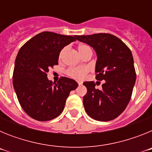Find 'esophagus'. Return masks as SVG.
Returning a JSON list of instances; mask_svg holds the SVG:
<instances>
[{
	"instance_id": "34e87169",
	"label": "esophagus",
	"mask_w": 152,
	"mask_h": 152,
	"mask_svg": "<svg viewBox=\"0 0 152 152\" xmlns=\"http://www.w3.org/2000/svg\"><path fill=\"white\" fill-rule=\"evenodd\" d=\"M77 84H78L79 85H81V84H82V82H81V81H80V80H77Z\"/></svg>"
}]
</instances>
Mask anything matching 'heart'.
<instances>
[{
	"label": "heart",
	"mask_w": 152,
	"mask_h": 152,
	"mask_svg": "<svg viewBox=\"0 0 152 152\" xmlns=\"http://www.w3.org/2000/svg\"><path fill=\"white\" fill-rule=\"evenodd\" d=\"M65 49H66V48H64V49H61V51L60 52V58L62 57L64 52H65ZM88 50H91V49L88 45L80 44V45H78V51L80 54H81V56H83V55H84L86 52H88ZM88 72H89V69H88V67H71V68H69L68 69H67L66 74L69 76V77H72V78L79 79V80H80V79L84 78L86 76V75L88 73Z\"/></svg>",
	"instance_id": "b5f03b06"
}]
</instances>
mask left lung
I'll return each instance as SVG.
<instances>
[{
	"mask_svg": "<svg viewBox=\"0 0 152 152\" xmlns=\"http://www.w3.org/2000/svg\"><path fill=\"white\" fill-rule=\"evenodd\" d=\"M96 51V79L104 80L101 91L94 81L84 83L88 92L83 98L85 111L94 119L110 121L120 115L131 99L136 79L131 50L110 33L76 36Z\"/></svg>",
	"mask_w": 152,
	"mask_h": 152,
	"instance_id": "left-lung-1",
	"label": "left lung"
}]
</instances>
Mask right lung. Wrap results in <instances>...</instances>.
Returning a JSON list of instances; mask_svg holds the SVG:
<instances>
[{"label": "right lung", "mask_w": 152, "mask_h": 152, "mask_svg": "<svg viewBox=\"0 0 152 152\" xmlns=\"http://www.w3.org/2000/svg\"><path fill=\"white\" fill-rule=\"evenodd\" d=\"M75 36L42 32L19 51L13 69V88L23 110L36 120L49 121L59 116L71 91L78 86L68 77H60L56 84L47 77L49 68L58 64L61 49L75 41Z\"/></svg>", "instance_id": "add662e5"}]
</instances>
